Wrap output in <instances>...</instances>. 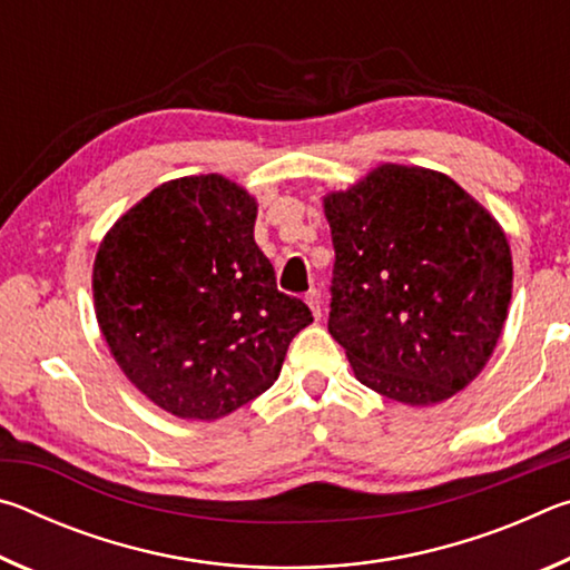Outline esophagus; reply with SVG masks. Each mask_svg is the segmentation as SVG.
<instances>
[{"instance_id":"esophagus-1","label":"esophagus","mask_w":570,"mask_h":570,"mask_svg":"<svg viewBox=\"0 0 570 570\" xmlns=\"http://www.w3.org/2000/svg\"><path fill=\"white\" fill-rule=\"evenodd\" d=\"M304 298H306L308 308H312V314L316 316V320H320V316H322V298H320V292H316V288H308Z\"/></svg>"}]
</instances>
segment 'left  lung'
Listing matches in <instances>:
<instances>
[{
    "mask_svg": "<svg viewBox=\"0 0 570 570\" xmlns=\"http://www.w3.org/2000/svg\"><path fill=\"white\" fill-rule=\"evenodd\" d=\"M330 334L356 380L404 404L452 397L493 354L513 292L498 220L435 170L382 166L324 198Z\"/></svg>",
    "mask_w": 570,
    "mask_h": 570,
    "instance_id": "1",
    "label": "left lung"
}]
</instances>
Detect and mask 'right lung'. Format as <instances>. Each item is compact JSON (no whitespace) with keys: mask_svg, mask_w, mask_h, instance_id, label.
<instances>
[{"mask_svg":"<svg viewBox=\"0 0 570 570\" xmlns=\"http://www.w3.org/2000/svg\"><path fill=\"white\" fill-rule=\"evenodd\" d=\"M256 200L190 176L150 190L95 256V314L115 362L183 420H218L266 392L294 336L314 322L276 288L254 240Z\"/></svg>","mask_w":570,"mask_h":570,"instance_id":"right-lung-1","label":"right lung"}]
</instances>
